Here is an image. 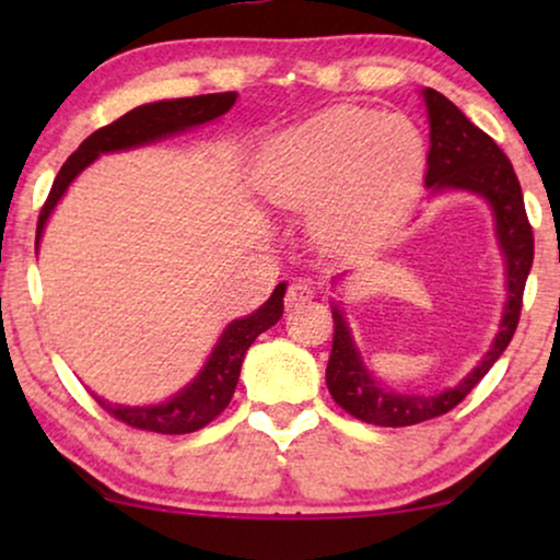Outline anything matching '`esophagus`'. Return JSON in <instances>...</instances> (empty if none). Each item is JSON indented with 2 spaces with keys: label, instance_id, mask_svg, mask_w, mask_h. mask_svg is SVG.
<instances>
[{
  "label": "esophagus",
  "instance_id": "esophagus-1",
  "mask_svg": "<svg viewBox=\"0 0 560 560\" xmlns=\"http://www.w3.org/2000/svg\"><path fill=\"white\" fill-rule=\"evenodd\" d=\"M311 298H313V288L308 285V282L295 280L285 293V305H288V308H301V305L308 303Z\"/></svg>",
  "mask_w": 560,
  "mask_h": 560
}]
</instances>
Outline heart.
Returning a JSON list of instances; mask_svg holds the SVG:
<instances>
[{"label":"heart","mask_w":560,"mask_h":560,"mask_svg":"<svg viewBox=\"0 0 560 560\" xmlns=\"http://www.w3.org/2000/svg\"><path fill=\"white\" fill-rule=\"evenodd\" d=\"M423 171L425 140L416 121L341 104L270 137L252 180L278 209L311 206L320 242L362 247L400 224Z\"/></svg>","instance_id":"obj_1"}]
</instances>
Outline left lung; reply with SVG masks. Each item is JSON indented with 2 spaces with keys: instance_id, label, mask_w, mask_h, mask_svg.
I'll use <instances>...</instances> for the list:
<instances>
[{
  "instance_id": "8db88e82",
  "label": "left lung",
  "mask_w": 560,
  "mask_h": 560,
  "mask_svg": "<svg viewBox=\"0 0 560 560\" xmlns=\"http://www.w3.org/2000/svg\"><path fill=\"white\" fill-rule=\"evenodd\" d=\"M420 96L425 102L428 127H431L425 188L433 196L458 190V194L485 198L489 211H492L494 236L502 252L508 301H504L500 328H497L487 354L458 385L433 395L400 393V389L382 385L366 366L362 351L351 336L341 303L331 305L334 347L326 366L328 393L349 416L385 428L416 425L423 420L439 418L456 408L479 385V380L492 370V364L512 341L520 308H523L525 280L533 267V229L527 224L523 190H520V180L508 155L497 148L492 137L481 132L477 125H471L469 117L439 91L423 89ZM334 282H339V278H334Z\"/></svg>"
}]
</instances>
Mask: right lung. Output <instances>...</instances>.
<instances>
[{
	"instance_id": "right-lung-1",
	"label": "right lung",
	"mask_w": 560,
	"mask_h": 560,
	"mask_svg": "<svg viewBox=\"0 0 560 560\" xmlns=\"http://www.w3.org/2000/svg\"><path fill=\"white\" fill-rule=\"evenodd\" d=\"M236 102L234 91L226 94H203L188 98H163V102L142 104L137 109L127 112L112 125L96 129L79 144V150L66 160L60 167L58 178L52 180L50 196L45 201L40 219H37L35 249L40 247L45 224H48L52 209H56L66 190L86 167L106 152L135 150L142 144H152L165 137L183 135L188 129H196L209 121H217L221 114H226ZM288 282H280L272 290V295L259 305L255 313L244 318H234L224 331H221L217 347L211 349L201 370L186 387L155 405H114L104 397L94 395L104 410H109L121 423L140 428V431L180 435L194 433L206 423H211L221 410L232 400L236 382H240L242 362L252 341L259 334L278 324L282 316V298H285Z\"/></svg>"
}]
</instances>
